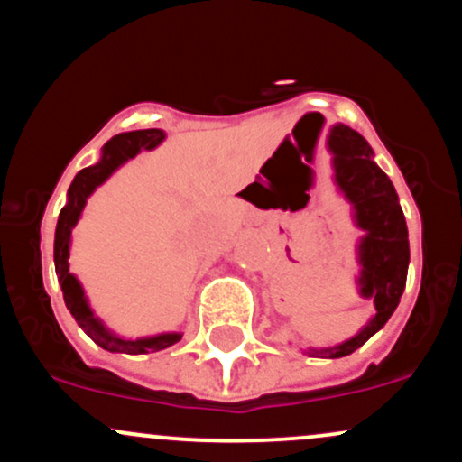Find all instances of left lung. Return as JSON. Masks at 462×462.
Wrapping results in <instances>:
<instances>
[{
	"mask_svg": "<svg viewBox=\"0 0 462 462\" xmlns=\"http://www.w3.org/2000/svg\"><path fill=\"white\" fill-rule=\"evenodd\" d=\"M327 144L333 153L337 189L351 201L357 227L366 232L359 241V291L374 302V316L357 336L337 346L309 348V355L336 359L357 351L390 320L405 289L410 243L397 190L374 164L368 142L351 126L336 125L328 131Z\"/></svg>",
	"mask_w": 462,
	"mask_h": 462,
	"instance_id": "1",
	"label": "left lung"
}]
</instances>
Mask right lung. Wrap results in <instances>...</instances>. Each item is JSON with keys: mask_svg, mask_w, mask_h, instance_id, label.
I'll list each match as a JSON object with an SVG mask.
<instances>
[{"mask_svg": "<svg viewBox=\"0 0 462 462\" xmlns=\"http://www.w3.org/2000/svg\"><path fill=\"white\" fill-rule=\"evenodd\" d=\"M164 131L160 129H142L114 135V138L103 146L100 160L96 162L94 166L79 171V175L74 177L72 186H69L68 190V204L60 210L57 232H54V267H57L59 285L63 289L65 305H68L74 320L79 322V327L83 328L98 346H103L105 351L111 353H155L162 351V348L173 346L175 342H180L181 333H162V336L140 339H123L114 336V333L94 316V311L89 309L88 298H85L83 287L76 281L74 273H69V239H72L74 226L79 223L80 212H83L85 204H88V197L91 192L98 189V186L103 184L118 166H123L126 160L135 157L140 151L155 149V146L164 140Z\"/></svg>", "mask_w": 462, "mask_h": 462, "instance_id": "add662e5", "label": "right lung"}]
</instances>
